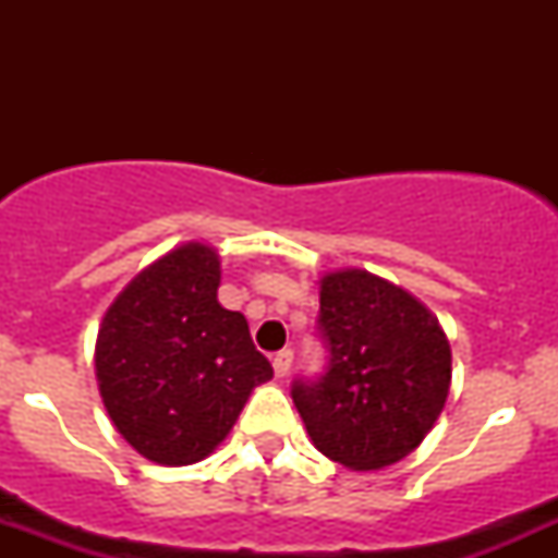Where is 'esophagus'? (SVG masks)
I'll list each match as a JSON object with an SVG mask.
<instances>
[{
    "mask_svg": "<svg viewBox=\"0 0 558 558\" xmlns=\"http://www.w3.org/2000/svg\"><path fill=\"white\" fill-rule=\"evenodd\" d=\"M291 362H294V351H289V348H286V351L275 353V356H272V369H275V375H278V378H283V375H289Z\"/></svg>",
    "mask_w": 558,
    "mask_h": 558,
    "instance_id": "1",
    "label": "esophagus"
}]
</instances>
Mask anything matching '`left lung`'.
I'll use <instances>...</instances> for the list:
<instances>
[{
  "label": "left lung",
  "instance_id": "obj_1",
  "mask_svg": "<svg viewBox=\"0 0 558 558\" xmlns=\"http://www.w3.org/2000/svg\"><path fill=\"white\" fill-rule=\"evenodd\" d=\"M315 329L324 373L291 386L313 446L351 470L415 451L451 386V345L435 315L399 286L345 269L320 280Z\"/></svg>",
  "mask_w": 558,
  "mask_h": 558
}]
</instances>
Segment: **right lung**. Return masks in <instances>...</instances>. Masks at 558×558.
<instances>
[{
    "instance_id": "1",
    "label": "right lung",
    "mask_w": 558,
    "mask_h": 558,
    "mask_svg": "<svg viewBox=\"0 0 558 558\" xmlns=\"http://www.w3.org/2000/svg\"><path fill=\"white\" fill-rule=\"evenodd\" d=\"M221 262L189 243L137 275L97 337L102 402L123 440L167 466L194 464L229 435L272 364L243 313L218 305Z\"/></svg>"
}]
</instances>
